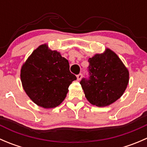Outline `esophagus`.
Returning <instances> with one entry per match:
<instances>
[{
	"instance_id": "1",
	"label": "esophagus",
	"mask_w": 147,
	"mask_h": 147,
	"mask_svg": "<svg viewBox=\"0 0 147 147\" xmlns=\"http://www.w3.org/2000/svg\"><path fill=\"white\" fill-rule=\"evenodd\" d=\"M82 74L80 73L79 75H77V78H78V80H80L82 79Z\"/></svg>"
}]
</instances>
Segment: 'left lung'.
Segmentation results:
<instances>
[{"instance_id": "left-lung-1", "label": "left lung", "mask_w": 147, "mask_h": 147, "mask_svg": "<svg viewBox=\"0 0 147 147\" xmlns=\"http://www.w3.org/2000/svg\"><path fill=\"white\" fill-rule=\"evenodd\" d=\"M89 79L80 84L87 100L92 105L106 107L119 99L129 83V71L119 57L110 49L88 60Z\"/></svg>"}]
</instances>
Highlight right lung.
I'll return each mask as SVG.
<instances>
[{
  "label": "right lung",
  "instance_id": "obj_1",
  "mask_svg": "<svg viewBox=\"0 0 147 147\" xmlns=\"http://www.w3.org/2000/svg\"><path fill=\"white\" fill-rule=\"evenodd\" d=\"M23 89L34 103L46 109L60 105L76 76L69 71L68 60L46 44L29 56L20 70Z\"/></svg>",
  "mask_w": 147,
  "mask_h": 147
}]
</instances>
